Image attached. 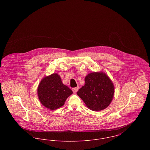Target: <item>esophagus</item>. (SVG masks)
<instances>
[{"instance_id":"34e87169","label":"esophagus","mask_w":150,"mask_h":150,"mask_svg":"<svg viewBox=\"0 0 150 150\" xmlns=\"http://www.w3.org/2000/svg\"><path fill=\"white\" fill-rule=\"evenodd\" d=\"M79 86H77V87H75V88H72V91H73V92H74V93H76V92H77V91L79 90Z\"/></svg>"}]
</instances>
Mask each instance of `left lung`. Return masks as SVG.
<instances>
[{
    "instance_id": "1",
    "label": "left lung",
    "mask_w": 150,
    "mask_h": 150,
    "mask_svg": "<svg viewBox=\"0 0 150 150\" xmlns=\"http://www.w3.org/2000/svg\"><path fill=\"white\" fill-rule=\"evenodd\" d=\"M85 82L77 94L86 107L95 111L107 108L114 95V86L107 74L103 71L89 73L86 76Z\"/></svg>"
}]
</instances>
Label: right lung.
Instances as JSON below:
<instances>
[{
  "instance_id": "right-lung-1",
  "label": "right lung",
  "mask_w": 150,
  "mask_h": 150,
  "mask_svg": "<svg viewBox=\"0 0 150 150\" xmlns=\"http://www.w3.org/2000/svg\"><path fill=\"white\" fill-rule=\"evenodd\" d=\"M72 93V91L62 83L60 76L57 73L44 77L38 88L40 102L51 110L64 106L67 98Z\"/></svg>"
}]
</instances>
